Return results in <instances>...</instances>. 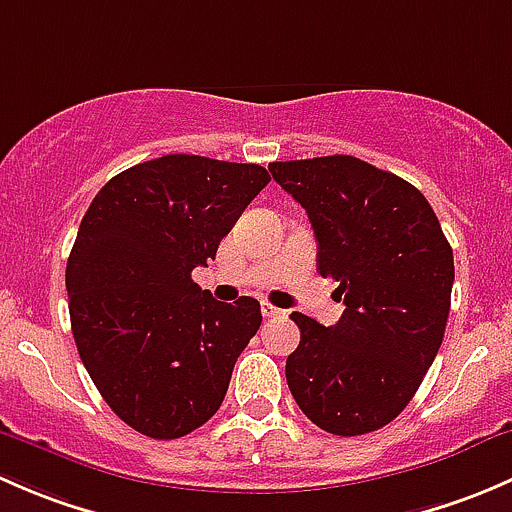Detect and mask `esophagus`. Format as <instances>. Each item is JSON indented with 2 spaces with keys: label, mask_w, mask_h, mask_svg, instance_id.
Returning a JSON list of instances; mask_svg holds the SVG:
<instances>
[{
  "label": "esophagus",
  "mask_w": 512,
  "mask_h": 512,
  "mask_svg": "<svg viewBox=\"0 0 512 512\" xmlns=\"http://www.w3.org/2000/svg\"><path fill=\"white\" fill-rule=\"evenodd\" d=\"M285 309H280V307H275V304H270V302H262V317H267V319H275V317H285Z\"/></svg>",
  "instance_id": "obj_1"
}]
</instances>
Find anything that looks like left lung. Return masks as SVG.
<instances>
[{
    "mask_svg": "<svg viewBox=\"0 0 512 512\" xmlns=\"http://www.w3.org/2000/svg\"><path fill=\"white\" fill-rule=\"evenodd\" d=\"M307 210L317 270L337 282L332 327L302 312L287 384L302 414L334 436H364L406 409L446 332L453 250L421 190L354 156L270 163Z\"/></svg>",
    "mask_w": 512,
    "mask_h": 512,
    "instance_id": "1",
    "label": "left lung"
}]
</instances>
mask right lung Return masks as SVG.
I'll return each instance as SVG.
<instances>
[{
  "instance_id": "1",
  "label": "right lung",
  "mask_w": 512,
  "mask_h": 512,
  "mask_svg": "<svg viewBox=\"0 0 512 512\" xmlns=\"http://www.w3.org/2000/svg\"><path fill=\"white\" fill-rule=\"evenodd\" d=\"M270 173L205 156L146 160L108 180L66 262L71 332L103 401L143 436L170 441L223 404L260 302L225 304L190 277Z\"/></svg>"
}]
</instances>
